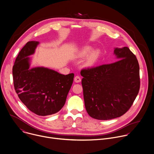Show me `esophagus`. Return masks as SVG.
Instances as JSON below:
<instances>
[{"label": "esophagus", "mask_w": 154, "mask_h": 154, "mask_svg": "<svg viewBox=\"0 0 154 154\" xmlns=\"http://www.w3.org/2000/svg\"><path fill=\"white\" fill-rule=\"evenodd\" d=\"M74 82H75V83H79V82H81V79H80V77L79 76H75V77H74Z\"/></svg>", "instance_id": "obj_1"}]
</instances>
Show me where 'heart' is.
Instances as JSON below:
<instances>
[{
	"label": "heart",
	"instance_id": "1",
	"mask_svg": "<svg viewBox=\"0 0 154 154\" xmlns=\"http://www.w3.org/2000/svg\"><path fill=\"white\" fill-rule=\"evenodd\" d=\"M92 49V48L91 46H85L80 49L77 53V56L79 57H85L88 56L84 62V66L86 68L94 66L97 62L100 56V52L98 49L94 50L91 52Z\"/></svg>",
	"mask_w": 154,
	"mask_h": 154
}]
</instances>
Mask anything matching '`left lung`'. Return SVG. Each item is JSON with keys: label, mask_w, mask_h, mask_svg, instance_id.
Returning <instances> with one entry per match:
<instances>
[{"label": "left lung", "mask_w": 154, "mask_h": 154, "mask_svg": "<svg viewBox=\"0 0 154 154\" xmlns=\"http://www.w3.org/2000/svg\"><path fill=\"white\" fill-rule=\"evenodd\" d=\"M114 54L119 60L80 72L85 108L95 119L121 117L139 92L140 67L136 56L126 46L114 48Z\"/></svg>", "instance_id": "8db88e82"}]
</instances>
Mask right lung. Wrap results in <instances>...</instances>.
Wrapping results in <instances>:
<instances>
[{
	"mask_svg": "<svg viewBox=\"0 0 154 154\" xmlns=\"http://www.w3.org/2000/svg\"><path fill=\"white\" fill-rule=\"evenodd\" d=\"M39 44L30 41L19 52L13 68L14 86L19 98L34 114L46 116L59 112L64 106L73 83V73L63 75L45 67L30 69L29 56Z\"/></svg>",
	"mask_w": 154,
	"mask_h": 154,
	"instance_id": "right-lung-1",
	"label": "right lung"
}]
</instances>
